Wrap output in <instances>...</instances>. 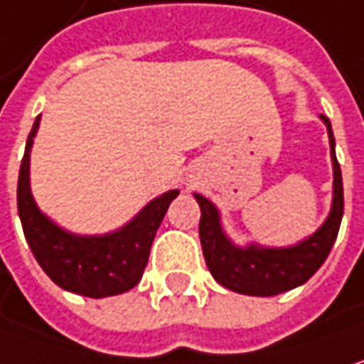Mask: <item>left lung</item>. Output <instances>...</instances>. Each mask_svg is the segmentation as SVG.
Returning a JSON list of instances; mask_svg holds the SVG:
<instances>
[{
  "label": "left lung",
  "instance_id": "left-lung-1",
  "mask_svg": "<svg viewBox=\"0 0 364 364\" xmlns=\"http://www.w3.org/2000/svg\"><path fill=\"white\" fill-rule=\"evenodd\" d=\"M329 133L331 162H333V202L331 213L321 229L309 240L289 248H260L250 244L248 248L235 246L220 227V215L216 206L200 193H193L200 204V242L206 258V267L213 277L227 289L246 296H277L294 289L313 277L336 244L340 223L344 215V185L342 171L336 158V139L331 122L321 114Z\"/></svg>",
  "mask_w": 364,
  "mask_h": 364
}]
</instances>
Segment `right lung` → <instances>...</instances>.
Listing matches in <instances>:
<instances>
[{"label":"right lung","mask_w":364,"mask_h":364,"mask_svg":"<svg viewBox=\"0 0 364 364\" xmlns=\"http://www.w3.org/2000/svg\"><path fill=\"white\" fill-rule=\"evenodd\" d=\"M39 116L28 133L24 158L18 173V216L24 237L39 267L62 289L87 298H106L135 287L148 264L149 248L177 189L154 198L122 229L106 235H75L43 215L31 193L28 164Z\"/></svg>","instance_id":"add662e5"}]
</instances>
